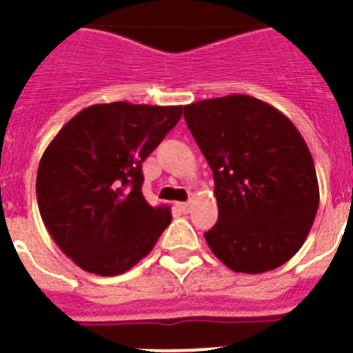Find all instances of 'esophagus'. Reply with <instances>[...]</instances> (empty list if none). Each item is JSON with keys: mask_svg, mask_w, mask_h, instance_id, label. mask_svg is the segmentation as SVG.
Wrapping results in <instances>:
<instances>
[{"mask_svg": "<svg viewBox=\"0 0 353 353\" xmlns=\"http://www.w3.org/2000/svg\"><path fill=\"white\" fill-rule=\"evenodd\" d=\"M179 210H182L183 214H189L191 212V203H176Z\"/></svg>", "mask_w": 353, "mask_h": 353, "instance_id": "esophagus-1", "label": "esophagus"}]
</instances>
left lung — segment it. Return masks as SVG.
Returning a JSON list of instances; mask_svg holds the SVG:
<instances>
[{
    "mask_svg": "<svg viewBox=\"0 0 353 353\" xmlns=\"http://www.w3.org/2000/svg\"><path fill=\"white\" fill-rule=\"evenodd\" d=\"M214 173L219 219L205 233L228 269L261 274L302 248L320 203L314 162L290 118L249 95L183 105Z\"/></svg>",
    "mask_w": 353,
    "mask_h": 353,
    "instance_id": "1",
    "label": "left lung"
}]
</instances>
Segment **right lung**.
I'll list each match as a JSON object with an SVG mask.
<instances>
[{"instance_id":"right-lung-1","label":"right lung","mask_w":353,"mask_h":353,"mask_svg":"<svg viewBox=\"0 0 353 353\" xmlns=\"http://www.w3.org/2000/svg\"><path fill=\"white\" fill-rule=\"evenodd\" d=\"M182 105L95 104L67 121L37 173L42 221L86 272L118 276L145 258L171 223L141 192V162L179 123Z\"/></svg>"}]
</instances>
